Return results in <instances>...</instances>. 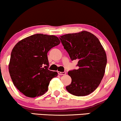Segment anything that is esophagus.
Instances as JSON below:
<instances>
[{
	"instance_id": "esophagus-1",
	"label": "esophagus",
	"mask_w": 121,
	"mask_h": 121,
	"mask_svg": "<svg viewBox=\"0 0 121 121\" xmlns=\"http://www.w3.org/2000/svg\"><path fill=\"white\" fill-rule=\"evenodd\" d=\"M58 73L59 75H65V74H66V72H58Z\"/></svg>"
}]
</instances>
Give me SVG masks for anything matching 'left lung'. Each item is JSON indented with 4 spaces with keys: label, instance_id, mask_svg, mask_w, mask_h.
Segmentation results:
<instances>
[{
    "label": "left lung",
    "instance_id": "8db88e82",
    "mask_svg": "<svg viewBox=\"0 0 121 121\" xmlns=\"http://www.w3.org/2000/svg\"><path fill=\"white\" fill-rule=\"evenodd\" d=\"M59 39L72 60H78V69L68 73L72 82L66 89L77 96L89 95L99 86L105 74V49L94 35L86 31L64 35Z\"/></svg>",
    "mask_w": 121,
    "mask_h": 121
}]
</instances>
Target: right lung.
<instances>
[{
	"mask_svg": "<svg viewBox=\"0 0 121 121\" xmlns=\"http://www.w3.org/2000/svg\"><path fill=\"white\" fill-rule=\"evenodd\" d=\"M60 41L53 35L35 34L16 44L9 64L10 75L16 88L26 96L35 97L47 91L57 72L48 69L47 53Z\"/></svg>",
	"mask_w": 121,
	"mask_h": 121,
	"instance_id": "right-lung-1",
	"label": "right lung"
}]
</instances>
